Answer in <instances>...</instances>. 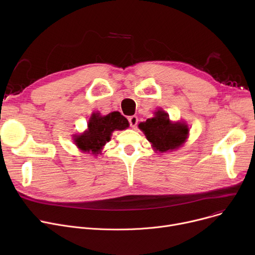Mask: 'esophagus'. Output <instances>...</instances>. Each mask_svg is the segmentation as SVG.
<instances>
[{
    "instance_id": "obj_1",
    "label": "esophagus",
    "mask_w": 255,
    "mask_h": 255,
    "mask_svg": "<svg viewBox=\"0 0 255 255\" xmlns=\"http://www.w3.org/2000/svg\"><path fill=\"white\" fill-rule=\"evenodd\" d=\"M129 123H130V126H131L133 129H135L136 126H137V123H138V118L135 117V116H131V117L129 118Z\"/></svg>"
}]
</instances>
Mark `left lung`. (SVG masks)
Returning <instances> with one entry per match:
<instances>
[{"mask_svg":"<svg viewBox=\"0 0 255 255\" xmlns=\"http://www.w3.org/2000/svg\"><path fill=\"white\" fill-rule=\"evenodd\" d=\"M138 127L152 143L153 149L161 153L177 150L189 134L188 126L181 122H171L162 110L155 112L153 118L139 123Z\"/></svg>","mask_w":255,"mask_h":255,"instance_id":"obj_1","label":"left lung"}]
</instances>
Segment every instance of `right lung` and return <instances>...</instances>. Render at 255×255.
<instances>
[{
	"mask_svg": "<svg viewBox=\"0 0 255 255\" xmlns=\"http://www.w3.org/2000/svg\"><path fill=\"white\" fill-rule=\"evenodd\" d=\"M129 127L128 120L119 112H114L106 116L94 113L88 123V130L80 135L75 136L74 141L82 152L96 155L101 153L103 145L111 140L115 130H124Z\"/></svg>",
	"mask_w": 255,
	"mask_h": 255,
	"instance_id": "add662e5",
	"label": "right lung"
}]
</instances>
